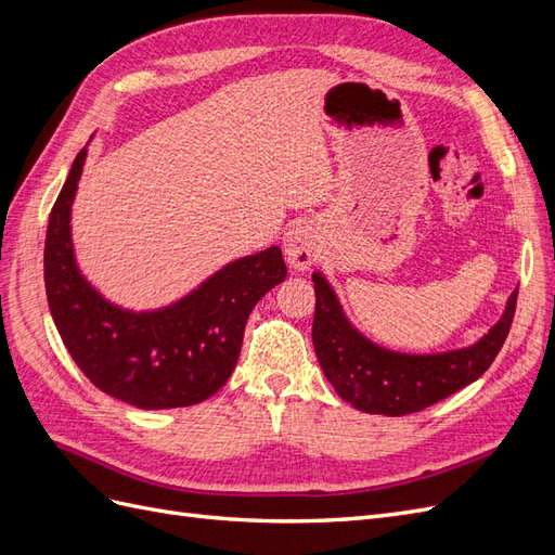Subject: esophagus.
<instances>
[{"label": "esophagus", "instance_id": "1", "mask_svg": "<svg viewBox=\"0 0 555 555\" xmlns=\"http://www.w3.org/2000/svg\"><path fill=\"white\" fill-rule=\"evenodd\" d=\"M319 236L312 224H296L284 236V259L289 261L296 271H306L317 259Z\"/></svg>", "mask_w": 555, "mask_h": 555}]
</instances>
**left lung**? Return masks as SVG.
Returning a JSON list of instances; mask_svg holds the SVG:
<instances>
[{
	"label": "left lung",
	"mask_w": 555,
	"mask_h": 555,
	"mask_svg": "<svg viewBox=\"0 0 555 555\" xmlns=\"http://www.w3.org/2000/svg\"><path fill=\"white\" fill-rule=\"evenodd\" d=\"M312 343L319 365L343 400L361 412L402 416L422 412L481 377L505 345L516 312V296L489 335L459 351L433 357L393 354L367 343L349 326L326 280L314 273Z\"/></svg>",
	"instance_id": "1"
}]
</instances>
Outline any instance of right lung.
<instances>
[{
  "label": "right lung",
  "instance_id": "1",
  "mask_svg": "<svg viewBox=\"0 0 555 555\" xmlns=\"http://www.w3.org/2000/svg\"><path fill=\"white\" fill-rule=\"evenodd\" d=\"M82 147L50 210L43 278L50 314L76 365L96 389L141 410L188 408L220 391L236 367L247 317L287 278L280 247L229 263L180 304L133 314L82 280L72 247V201Z\"/></svg>",
  "mask_w": 555,
  "mask_h": 555
}]
</instances>
